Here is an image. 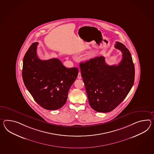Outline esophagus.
Returning a JSON list of instances; mask_svg holds the SVG:
<instances>
[{"mask_svg":"<svg viewBox=\"0 0 154 154\" xmlns=\"http://www.w3.org/2000/svg\"><path fill=\"white\" fill-rule=\"evenodd\" d=\"M77 78L79 79H81L82 78V77H81V72H79V74H78V76H77Z\"/></svg>","mask_w":154,"mask_h":154,"instance_id":"esophagus-1","label":"esophagus"}]
</instances>
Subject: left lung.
Segmentation results:
<instances>
[{"mask_svg": "<svg viewBox=\"0 0 154 154\" xmlns=\"http://www.w3.org/2000/svg\"><path fill=\"white\" fill-rule=\"evenodd\" d=\"M115 47L122 53L117 65L109 66L104 57H96L79 67L91 107L97 112L112 111L127 96L135 80V67L131 55L122 43Z\"/></svg>", "mask_w": 154, "mask_h": 154, "instance_id": "left-lung-1", "label": "left lung"}]
</instances>
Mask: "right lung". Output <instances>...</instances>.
Wrapping results in <instances>:
<instances>
[{
  "mask_svg": "<svg viewBox=\"0 0 154 154\" xmlns=\"http://www.w3.org/2000/svg\"><path fill=\"white\" fill-rule=\"evenodd\" d=\"M38 42L28 49L23 62V80L34 100L43 109L56 110L67 101L68 93L77 77L76 67H65L60 60H41Z\"/></svg>",
  "mask_w": 154,
  "mask_h": 154,
  "instance_id": "obj_1",
  "label": "right lung"
}]
</instances>
